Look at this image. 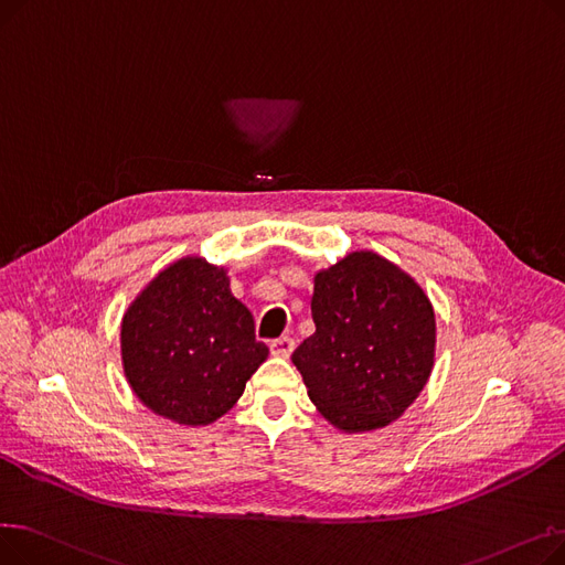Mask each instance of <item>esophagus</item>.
<instances>
[{
    "mask_svg": "<svg viewBox=\"0 0 565 565\" xmlns=\"http://www.w3.org/2000/svg\"><path fill=\"white\" fill-rule=\"evenodd\" d=\"M292 348H295V341H292L290 337H279V339L270 341V350H273V354H275V358H281V360L290 358Z\"/></svg>",
    "mask_w": 565,
    "mask_h": 565,
    "instance_id": "34e87169",
    "label": "esophagus"
}]
</instances>
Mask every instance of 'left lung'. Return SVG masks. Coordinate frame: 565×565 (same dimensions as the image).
<instances>
[{"mask_svg":"<svg viewBox=\"0 0 565 565\" xmlns=\"http://www.w3.org/2000/svg\"><path fill=\"white\" fill-rule=\"evenodd\" d=\"M316 332L292 352L316 409L341 433L390 426L435 366V311L390 258L345 254L313 275Z\"/></svg>","mask_w":565,"mask_h":565,"instance_id":"left-lung-1","label":"left lung"}]
</instances>
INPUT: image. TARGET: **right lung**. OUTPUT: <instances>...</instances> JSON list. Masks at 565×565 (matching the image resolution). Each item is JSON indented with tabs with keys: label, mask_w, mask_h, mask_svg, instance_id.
<instances>
[{
	"label": "right lung",
	"mask_w": 565,
	"mask_h": 565,
	"mask_svg": "<svg viewBox=\"0 0 565 565\" xmlns=\"http://www.w3.org/2000/svg\"><path fill=\"white\" fill-rule=\"evenodd\" d=\"M267 352L226 267L194 254L160 270L121 320L130 390L158 417L190 428L224 417Z\"/></svg>",
	"instance_id": "1"
}]
</instances>
